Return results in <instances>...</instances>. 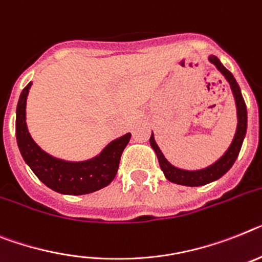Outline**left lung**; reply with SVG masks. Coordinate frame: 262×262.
Wrapping results in <instances>:
<instances>
[{
    "instance_id": "1",
    "label": "left lung",
    "mask_w": 262,
    "mask_h": 262,
    "mask_svg": "<svg viewBox=\"0 0 262 262\" xmlns=\"http://www.w3.org/2000/svg\"><path fill=\"white\" fill-rule=\"evenodd\" d=\"M208 60H209L210 63H213V65L217 68V70L225 77V80L228 81V83L230 85L233 97H234V102H236L237 111L236 133H234V137H233L232 142H230L229 148L226 149L225 153H224L217 161L208 165L205 168L189 170V169H182L179 168V166H174V165L170 164V162L166 160V157H165L164 153H162L161 149H160V146H158L157 142H156L155 135H153V132H151L150 140H149V141H150V146L153 148V150L156 151V155H157L160 168H161V170L164 172V176L166 177V180H169V181L173 182V184H179V185L202 186L206 185V184H209V182H213L216 181V180L221 179V177L232 168L234 161H236L237 156H238L239 150H241V146H243L244 138H245V135H247V105H245V101H244L243 94H241V89H239L236 78L233 77V74L230 73L229 70L224 67L223 63H221V61H220L216 56L209 54V56H208Z\"/></svg>"
}]
</instances>
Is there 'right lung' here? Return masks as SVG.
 Wrapping results in <instances>:
<instances>
[{"label": "right lung", "instance_id": "obj_1", "mask_svg": "<svg viewBox=\"0 0 262 262\" xmlns=\"http://www.w3.org/2000/svg\"><path fill=\"white\" fill-rule=\"evenodd\" d=\"M30 86L32 82L21 92L15 111V137L26 165L39 181L61 194H88L109 185L117 174L121 155L130 140V133L111 141L97 156L88 160L68 161L54 157L36 144L26 125V100Z\"/></svg>", "mask_w": 262, "mask_h": 262}]
</instances>
